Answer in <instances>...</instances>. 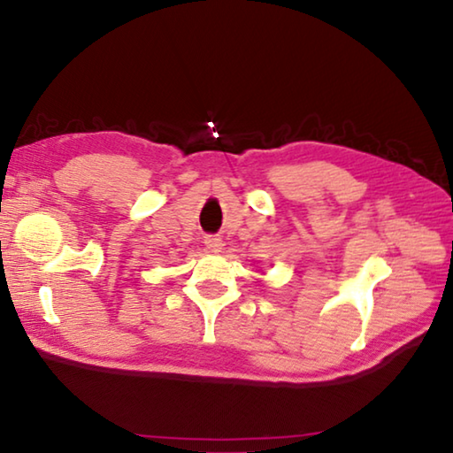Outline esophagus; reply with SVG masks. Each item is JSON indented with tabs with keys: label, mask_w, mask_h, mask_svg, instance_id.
I'll return each instance as SVG.
<instances>
[{
	"label": "esophagus",
	"mask_w": 453,
	"mask_h": 453,
	"mask_svg": "<svg viewBox=\"0 0 453 453\" xmlns=\"http://www.w3.org/2000/svg\"><path fill=\"white\" fill-rule=\"evenodd\" d=\"M203 243L208 245L210 251H219L221 245H224V243H221V237H218V235H208V237H205Z\"/></svg>",
	"instance_id": "34e87169"
}]
</instances>
